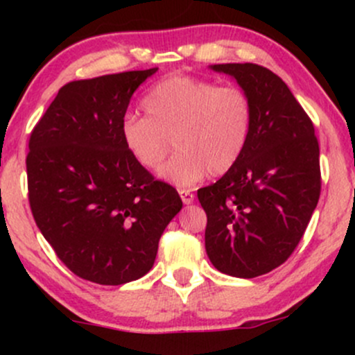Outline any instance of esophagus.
Segmentation results:
<instances>
[{"instance_id":"esophagus-1","label":"esophagus","mask_w":355,"mask_h":355,"mask_svg":"<svg viewBox=\"0 0 355 355\" xmlns=\"http://www.w3.org/2000/svg\"><path fill=\"white\" fill-rule=\"evenodd\" d=\"M178 193H180V197H182V202L185 203V205H189V203H191L195 200V195H193V191H190V190H185V189H182V190H178Z\"/></svg>"}]
</instances>
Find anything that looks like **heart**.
Wrapping results in <instances>:
<instances>
[{"mask_svg": "<svg viewBox=\"0 0 355 355\" xmlns=\"http://www.w3.org/2000/svg\"><path fill=\"white\" fill-rule=\"evenodd\" d=\"M146 116L126 115L120 132L130 155L157 170L173 146L177 153L162 175L189 189L209 172L227 173L245 152L254 125L250 96L237 87L175 75L157 83L144 98Z\"/></svg>", "mask_w": 355, "mask_h": 355, "instance_id": "obj_1", "label": "heart"}]
</instances>
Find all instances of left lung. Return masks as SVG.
I'll use <instances>...</instances> for the list:
<instances>
[{"instance_id": "1", "label": "left lung", "mask_w": 355, "mask_h": 355, "mask_svg": "<svg viewBox=\"0 0 355 355\" xmlns=\"http://www.w3.org/2000/svg\"><path fill=\"white\" fill-rule=\"evenodd\" d=\"M234 76L254 107L245 152L197 191L207 214L205 250L217 270L254 279L299 245L320 197L313 123L280 76L254 63L214 64Z\"/></svg>"}]
</instances>
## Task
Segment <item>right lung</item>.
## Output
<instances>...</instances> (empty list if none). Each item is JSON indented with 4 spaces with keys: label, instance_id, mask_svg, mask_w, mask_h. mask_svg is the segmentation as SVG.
Segmentation results:
<instances>
[{
    "label": "right lung",
    "instance_id": "1",
    "mask_svg": "<svg viewBox=\"0 0 355 355\" xmlns=\"http://www.w3.org/2000/svg\"><path fill=\"white\" fill-rule=\"evenodd\" d=\"M157 70L70 81L30 135L31 214L56 257L89 282L144 277L182 209L178 191L138 164L120 132L130 98Z\"/></svg>",
    "mask_w": 355,
    "mask_h": 355
}]
</instances>
